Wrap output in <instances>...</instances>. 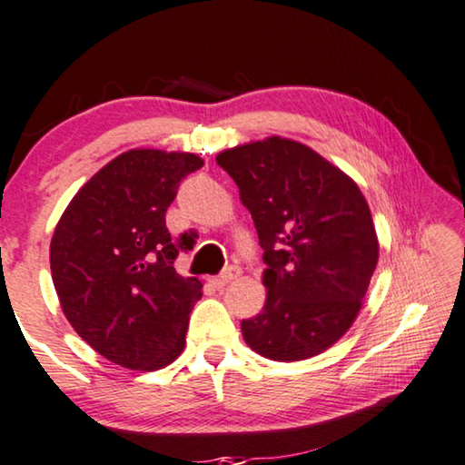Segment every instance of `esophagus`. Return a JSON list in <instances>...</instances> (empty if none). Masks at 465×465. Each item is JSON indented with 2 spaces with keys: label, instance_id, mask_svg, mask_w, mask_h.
I'll use <instances>...</instances> for the list:
<instances>
[{
  "label": "esophagus",
  "instance_id": "34e87169",
  "mask_svg": "<svg viewBox=\"0 0 465 465\" xmlns=\"http://www.w3.org/2000/svg\"><path fill=\"white\" fill-rule=\"evenodd\" d=\"M240 276V267L238 265H230L223 273H219V276L213 278V284L217 286V289H223L225 284H230L232 280H235Z\"/></svg>",
  "mask_w": 465,
  "mask_h": 465
}]
</instances>
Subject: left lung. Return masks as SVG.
Wrapping results in <instances>:
<instances>
[{"label":"left lung","mask_w":465,"mask_h":465,"mask_svg":"<svg viewBox=\"0 0 465 465\" xmlns=\"http://www.w3.org/2000/svg\"><path fill=\"white\" fill-rule=\"evenodd\" d=\"M252 214L267 301L242 320L244 341L280 362L331 348L354 322L379 259L354 181L297 141L272 136L217 155Z\"/></svg>","instance_id":"obj_1"}]
</instances>
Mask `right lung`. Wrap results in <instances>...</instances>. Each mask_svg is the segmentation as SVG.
Wrapping results in <instances>:
<instances>
[{"label": "right lung", "instance_id": "right-lung-1", "mask_svg": "<svg viewBox=\"0 0 465 465\" xmlns=\"http://www.w3.org/2000/svg\"><path fill=\"white\" fill-rule=\"evenodd\" d=\"M202 166L193 153L133 149L101 168L58 221L50 270L63 312L111 362L155 371L185 348L202 282L174 270L193 240L170 235L166 211Z\"/></svg>", "mask_w": 465, "mask_h": 465}]
</instances>
